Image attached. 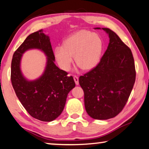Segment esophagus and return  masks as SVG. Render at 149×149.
Returning a JSON list of instances; mask_svg holds the SVG:
<instances>
[{"mask_svg": "<svg viewBox=\"0 0 149 149\" xmlns=\"http://www.w3.org/2000/svg\"><path fill=\"white\" fill-rule=\"evenodd\" d=\"M74 80L75 83H76V84L77 85H79V77H78L77 76H76V75H74Z\"/></svg>", "mask_w": 149, "mask_h": 149, "instance_id": "obj_1", "label": "esophagus"}]
</instances>
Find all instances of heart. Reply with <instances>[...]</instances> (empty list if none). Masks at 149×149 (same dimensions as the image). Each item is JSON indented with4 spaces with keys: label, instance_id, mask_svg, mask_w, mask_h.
<instances>
[{
    "label": "heart",
    "instance_id": "obj_1",
    "mask_svg": "<svg viewBox=\"0 0 149 149\" xmlns=\"http://www.w3.org/2000/svg\"><path fill=\"white\" fill-rule=\"evenodd\" d=\"M103 47V41L99 35L81 30L66 38L63 45L56 47L54 55L58 65L63 70L70 69L74 56L76 64L82 69L88 70L98 64Z\"/></svg>",
    "mask_w": 149,
    "mask_h": 149
}]
</instances>
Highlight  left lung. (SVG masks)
<instances>
[{"mask_svg":"<svg viewBox=\"0 0 149 149\" xmlns=\"http://www.w3.org/2000/svg\"><path fill=\"white\" fill-rule=\"evenodd\" d=\"M102 30L108 33V48L96 67L79 77L87 113L101 120L113 118L122 111L136 77L130 49L110 29Z\"/></svg>","mask_w":149,"mask_h":149,"instance_id":"left-lung-1","label":"left lung"}]
</instances>
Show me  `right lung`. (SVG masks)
<instances>
[{
	"label": "right lung",
	"mask_w": 149,
	"mask_h": 149,
	"mask_svg": "<svg viewBox=\"0 0 149 149\" xmlns=\"http://www.w3.org/2000/svg\"><path fill=\"white\" fill-rule=\"evenodd\" d=\"M38 48L47 56V65L43 74L35 81L26 80L20 70L23 53ZM50 39L40 30L29 35L14 52L11 63V82L17 97L24 108L33 118L52 121L61 115L67 95L75 86L72 76L61 70L54 63Z\"/></svg>",
	"instance_id": "obj_1"
}]
</instances>
